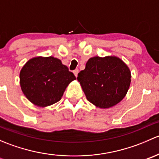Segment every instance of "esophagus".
I'll return each mask as SVG.
<instances>
[{
	"instance_id": "1",
	"label": "esophagus",
	"mask_w": 159,
	"mask_h": 159,
	"mask_svg": "<svg viewBox=\"0 0 159 159\" xmlns=\"http://www.w3.org/2000/svg\"><path fill=\"white\" fill-rule=\"evenodd\" d=\"M78 71H79V70H78V69H75V70H74L73 71V73H74V75H75V77H78Z\"/></svg>"
}]
</instances>
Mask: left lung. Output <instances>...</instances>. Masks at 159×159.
<instances>
[{
	"mask_svg": "<svg viewBox=\"0 0 159 159\" xmlns=\"http://www.w3.org/2000/svg\"><path fill=\"white\" fill-rule=\"evenodd\" d=\"M131 77L129 68L119 57L95 56L89 59L77 79L89 102L98 108H108L125 97Z\"/></svg>",
	"mask_w": 159,
	"mask_h": 159,
	"instance_id": "1",
	"label": "left lung"
}]
</instances>
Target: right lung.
I'll use <instances>...</instances> for the list:
<instances>
[{
    "instance_id": "obj_1",
    "label": "right lung",
    "mask_w": 159,
    "mask_h": 159,
    "mask_svg": "<svg viewBox=\"0 0 159 159\" xmlns=\"http://www.w3.org/2000/svg\"><path fill=\"white\" fill-rule=\"evenodd\" d=\"M76 79L58 58L35 57L26 62L20 71V85L25 97L38 107L59 102L65 89Z\"/></svg>"
}]
</instances>
